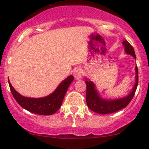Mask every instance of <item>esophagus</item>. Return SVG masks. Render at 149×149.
<instances>
[{"instance_id": "1", "label": "esophagus", "mask_w": 149, "mask_h": 149, "mask_svg": "<svg viewBox=\"0 0 149 149\" xmlns=\"http://www.w3.org/2000/svg\"><path fill=\"white\" fill-rule=\"evenodd\" d=\"M73 76L75 77V79L79 80L81 78L82 76V71L80 68H76V69L74 70L73 71Z\"/></svg>"}]
</instances>
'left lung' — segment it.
Returning a JSON list of instances; mask_svg holds the SVG:
<instances>
[{
  "instance_id": "left-lung-1",
  "label": "left lung",
  "mask_w": 149,
  "mask_h": 149,
  "mask_svg": "<svg viewBox=\"0 0 149 149\" xmlns=\"http://www.w3.org/2000/svg\"><path fill=\"white\" fill-rule=\"evenodd\" d=\"M125 51L127 54L131 55L136 59V54L134 48L126 40L123 41ZM136 84L133 90L127 96L115 100L103 99L98 94V92L95 89V85L92 81H86V103L88 107L91 111L100 114H109L116 112L126 107L131 102L136 91L138 83H139V72L138 67L136 66Z\"/></svg>"
}]
</instances>
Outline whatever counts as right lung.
Here are the masks:
<instances>
[{"mask_svg":"<svg viewBox=\"0 0 149 149\" xmlns=\"http://www.w3.org/2000/svg\"><path fill=\"white\" fill-rule=\"evenodd\" d=\"M73 81V76H68L61 83L54 93L48 96L38 98L23 96L13 88L9 79L8 83L14 98L22 108L33 113L48 116L55 113L60 109L65 93Z\"/></svg>","mask_w":149,"mask_h":149,"instance_id":"obj_1","label":"right lung"}]
</instances>
